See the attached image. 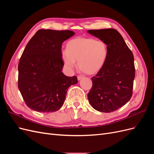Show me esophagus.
Instances as JSON below:
<instances>
[{
    "mask_svg": "<svg viewBox=\"0 0 154 154\" xmlns=\"http://www.w3.org/2000/svg\"><path fill=\"white\" fill-rule=\"evenodd\" d=\"M83 78H84V76H80V75H79V76H77L78 80H81L82 79H83Z\"/></svg>",
    "mask_w": 154,
    "mask_h": 154,
    "instance_id": "1",
    "label": "esophagus"
}]
</instances>
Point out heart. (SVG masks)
I'll return each mask as SVG.
<instances>
[{"mask_svg": "<svg viewBox=\"0 0 154 154\" xmlns=\"http://www.w3.org/2000/svg\"><path fill=\"white\" fill-rule=\"evenodd\" d=\"M67 51H63L62 59L66 67L72 70L78 66L87 74H94L103 68L109 57L107 44L103 40L91 38H76L68 42Z\"/></svg>", "mask_w": 154, "mask_h": 154, "instance_id": "b5f03b06", "label": "heart"}]
</instances>
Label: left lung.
Segmentation results:
<instances>
[{
    "instance_id": "obj_1",
    "label": "left lung",
    "mask_w": 154,
    "mask_h": 154,
    "mask_svg": "<svg viewBox=\"0 0 154 154\" xmlns=\"http://www.w3.org/2000/svg\"><path fill=\"white\" fill-rule=\"evenodd\" d=\"M107 44L109 57L105 66L92 78L88 100L95 110L111 112L125 105L132 95L135 78L134 55L115 29L88 30Z\"/></svg>"
}]
</instances>
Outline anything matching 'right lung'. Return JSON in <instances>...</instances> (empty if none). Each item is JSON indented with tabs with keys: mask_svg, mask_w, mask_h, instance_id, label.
<instances>
[{
	"mask_svg": "<svg viewBox=\"0 0 154 154\" xmlns=\"http://www.w3.org/2000/svg\"><path fill=\"white\" fill-rule=\"evenodd\" d=\"M75 32L40 29L27 43L18 63V87L27 106L39 112H53L63 105L67 88L77 77L62 72L61 48Z\"/></svg>",
	"mask_w": 154,
	"mask_h": 154,
	"instance_id": "add662e5",
	"label": "right lung"
}]
</instances>
